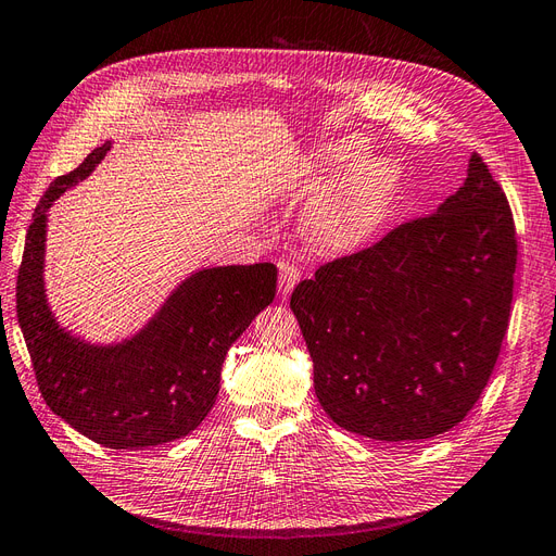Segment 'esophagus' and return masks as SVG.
Segmentation results:
<instances>
[{
    "instance_id": "34e87169",
    "label": "esophagus",
    "mask_w": 556,
    "mask_h": 556,
    "mask_svg": "<svg viewBox=\"0 0 556 556\" xmlns=\"http://www.w3.org/2000/svg\"><path fill=\"white\" fill-rule=\"evenodd\" d=\"M298 281H300V267L293 263H283L279 267V295L287 298L295 289Z\"/></svg>"
}]
</instances>
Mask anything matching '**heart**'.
<instances>
[{
  "label": "heart",
  "instance_id": "obj_1",
  "mask_svg": "<svg viewBox=\"0 0 556 556\" xmlns=\"http://www.w3.org/2000/svg\"><path fill=\"white\" fill-rule=\"evenodd\" d=\"M366 147L356 139H340L303 157L291 169V190L312 195L344 170L343 177L316 195L305 214V228L316 249L346 253L366 244L382 228L401 188V167L391 157L361 161Z\"/></svg>",
  "mask_w": 556,
  "mask_h": 556
}]
</instances>
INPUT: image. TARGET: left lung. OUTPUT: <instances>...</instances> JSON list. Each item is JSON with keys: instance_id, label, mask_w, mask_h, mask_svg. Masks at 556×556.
I'll return each instance as SVG.
<instances>
[{"instance_id": "8db88e82", "label": "left lung", "mask_w": 556, "mask_h": 556, "mask_svg": "<svg viewBox=\"0 0 556 556\" xmlns=\"http://www.w3.org/2000/svg\"><path fill=\"white\" fill-rule=\"evenodd\" d=\"M515 263L510 204L472 153L433 214L300 281L291 309L326 415L382 442L447 433L496 366Z\"/></svg>"}]
</instances>
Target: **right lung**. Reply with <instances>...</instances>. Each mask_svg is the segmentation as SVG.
Here are the masks:
<instances>
[{
	"mask_svg": "<svg viewBox=\"0 0 556 556\" xmlns=\"http://www.w3.org/2000/svg\"><path fill=\"white\" fill-rule=\"evenodd\" d=\"M111 141L58 177L25 237L15 309L37 384L58 417L109 450H144L188 435L216 403L232 342L275 300L273 263L190 273L130 338L98 344L62 328L46 295L49 210L98 167Z\"/></svg>",
	"mask_w": 556,
	"mask_h": 556,
	"instance_id": "1",
	"label": "right lung"
}]
</instances>
